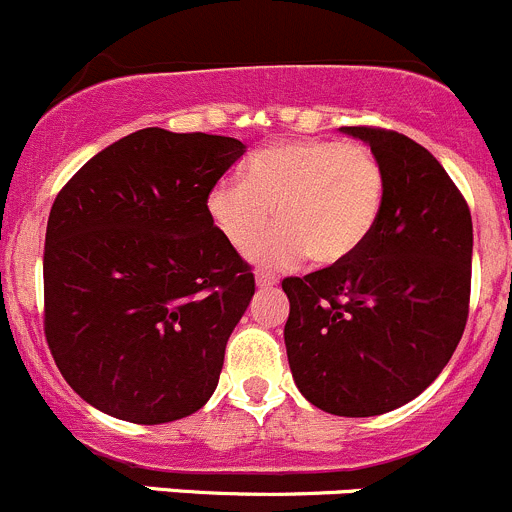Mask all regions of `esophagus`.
Segmentation results:
<instances>
[{"label":"esophagus","instance_id":"1","mask_svg":"<svg viewBox=\"0 0 512 512\" xmlns=\"http://www.w3.org/2000/svg\"><path fill=\"white\" fill-rule=\"evenodd\" d=\"M256 286L259 289H274L276 276L269 274V271H256Z\"/></svg>","mask_w":512,"mask_h":512}]
</instances>
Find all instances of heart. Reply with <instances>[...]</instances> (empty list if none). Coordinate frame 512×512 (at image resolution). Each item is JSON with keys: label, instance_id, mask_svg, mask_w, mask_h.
<instances>
[{"label": "heart", "instance_id": "heart-1", "mask_svg": "<svg viewBox=\"0 0 512 512\" xmlns=\"http://www.w3.org/2000/svg\"><path fill=\"white\" fill-rule=\"evenodd\" d=\"M384 203V170L362 143L294 140L248 160L243 180L223 178L206 198L208 216L236 251L261 266H294L309 256L337 266L367 243Z\"/></svg>", "mask_w": 512, "mask_h": 512}]
</instances>
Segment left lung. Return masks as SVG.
Returning <instances> with one entry per match:
<instances>
[{
	"mask_svg": "<svg viewBox=\"0 0 512 512\" xmlns=\"http://www.w3.org/2000/svg\"><path fill=\"white\" fill-rule=\"evenodd\" d=\"M384 170L372 236L344 264L281 281L294 382L311 405L374 417L407 405L445 369L465 332L472 218L435 155L382 128H342Z\"/></svg>",
	"mask_w": 512,
	"mask_h": 512,
	"instance_id": "obj_1",
	"label": "left lung"
}]
</instances>
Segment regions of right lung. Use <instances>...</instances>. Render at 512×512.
<instances>
[{
  "mask_svg": "<svg viewBox=\"0 0 512 512\" xmlns=\"http://www.w3.org/2000/svg\"><path fill=\"white\" fill-rule=\"evenodd\" d=\"M236 138L145 128L87 160L45 236V337L87 405L160 425L206 405L256 281L206 198Z\"/></svg>",
  "mask_w": 512,
  "mask_h": 512,
  "instance_id": "add662e5",
  "label": "right lung"
}]
</instances>
